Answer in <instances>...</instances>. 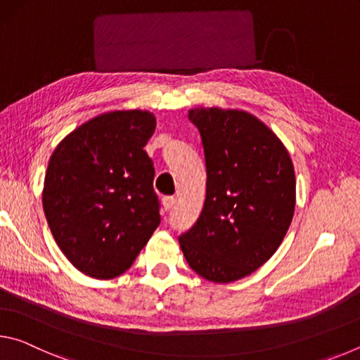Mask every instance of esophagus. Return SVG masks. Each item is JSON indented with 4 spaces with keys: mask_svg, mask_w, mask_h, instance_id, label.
<instances>
[{
    "mask_svg": "<svg viewBox=\"0 0 360 360\" xmlns=\"http://www.w3.org/2000/svg\"><path fill=\"white\" fill-rule=\"evenodd\" d=\"M162 203H163V208L169 211L176 205V198L174 197H165V198H163Z\"/></svg>",
    "mask_w": 360,
    "mask_h": 360,
    "instance_id": "34e87169",
    "label": "esophagus"
}]
</instances>
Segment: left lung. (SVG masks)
Segmentation results:
<instances>
[{"label": "left lung", "mask_w": 360, "mask_h": 360, "mask_svg": "<svg viewBox=\"0 0 360 360\" xmlns=\"http://www.w3.org/2000/svg\"><path fill=\"white\" fill-rule=\"evenodd\" d=\"M202 136L206 198L179 236L187 264L212 283L249 276L276 252L295 210V173L275 133L238 109L193 108Z\"/></svg>", "instance_id": "left-lung-1"}]
</instances>
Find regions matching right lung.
<instances>
[{
  "mask_svg": "<svg viewBox=\"0 0 360 360\" xmlns=\"http://www.w3.org/2000/svg\"><path fill=\"white\" fill-rule=\"evenodd\" d=\"M155 125V115L141 109L100 114L51 155L44 214L58 248L84 275H122L160 224L155 169L144 150Z\"/></svg>",
  "mask_w": 360,
  "mask_h": 360,
  "instance_id": "obj_1",
  "label": "right lung"
}]
</instances>
